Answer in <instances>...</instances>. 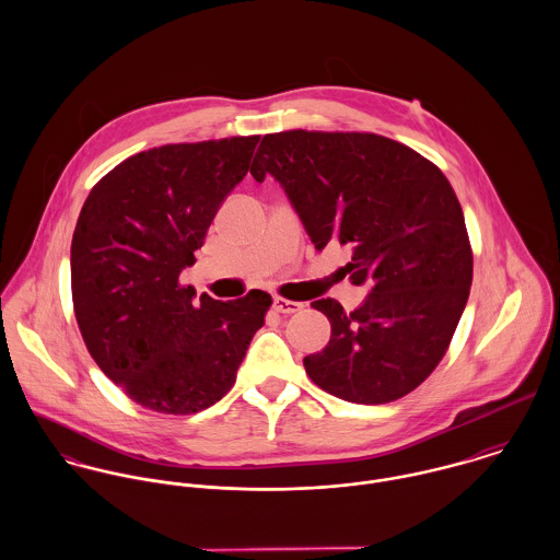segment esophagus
<instances>
[{
    "label": "esophagus",
    "instance_id": "obj_1",
    "mask_svg": "<svg viewBox=\"0 0 560 560\" xmlns=\"http://www.w3.org/2000/svg\"><path fill=\"white\" fill-rule=\"evenodd\" d=\"M273 308L282 315H291V313H298L304 308L302 302H293V300H284V298H273Z\"/></svg>",
    "mask_w": 560,
    "mask_h": 560
}]
</instances>
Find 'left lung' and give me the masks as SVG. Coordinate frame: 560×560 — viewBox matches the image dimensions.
I'll list each match as a JSON object with an SVG mask.
<instances>
[{
  "label": "left lung",
  "instance_id": "obj_1",
  "mask_svg": "<svg viewBox=\"0 0 560 560\" xmlns=\"http://www.w3.org/2000/svg\"><path fill=\"white\" fill-rule=\"evenodd\" d=\"M249 174H271L317 249L351 247L345 276L371 291L347 313L313 302L331 325L304 358L325 393L364 405L418 388L444 358L472 284L462 205L442 170L377 133L282 131L262 138Z\"/></svg>",
  "mask_w": 560,
  "mask_h": 560
}]
</instances>
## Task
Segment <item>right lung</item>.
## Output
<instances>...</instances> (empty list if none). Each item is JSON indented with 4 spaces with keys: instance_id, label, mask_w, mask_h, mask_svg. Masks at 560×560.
Returning <instances> with one entry per match:
<instances>
[{
    "instance_id": "obj_1",
    "label": "right lung",
    "mask_w": 560,
    "mask_h": 560,
    "mask_svg": "<svg viewBox=\"0 0 560 560\" xmlns=\"http://www.w3.org/2000/svg\"><path fill=\"white\" fill-rule=\"evenodd\" d=\"M258 136L165 144L107 172L71 243L73 308L98 369L129 399L196 413L235 384L271 295L220 302L183 287L207 231L249 170Z\"/></svg>"
}]
</instances>
